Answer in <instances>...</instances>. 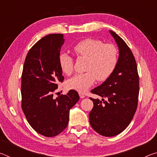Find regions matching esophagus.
<instances>
[{
  "label": "esophagus",
  "instance_id": "esophagus-1",
  "mask_svg": "<svg viewBox=\"0 0 157 157\" xmlns=\"http://www.w3.org/2000/svg\"><path fill=\"white\" fill-rule=\"evenodd\" d=\"M79 95L80 98H85V95H84V94H82V93H79Z\"/></svg>",
  "mask_w": 157,
  "mask_h": 157
}]
</instances>
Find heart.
Segmentation results:
<instances>
[{
	"instance_id": "1",
	"label": "heart",
	"mask_w": 157,
	"mask_h": 157,
	"mask_svg": "<svg viewBox=\"0 0 157 157\" xmlns=\"http://www.w3.org/2000/svg\"><path fill=\"white\" fill-rule=\"evenodd\" d=\"M73 51L79 58H86V73L77 74L67 82L68 89L85 92L96 79L105 81L111 76L118 62V50L112 44H103L95 39H85L73 46ZM59 64L62 72L69 75L74 69V59L67 52L59 55Z\"/></svg>"
}]
</instances>
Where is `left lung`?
I'll return each mask as SVG.
<instances>
[{"mask_svg": "<svg viewBox=\"0 0 157 157\" xmlns=\"http://www.w3.org/2000/svg\"><path fill=\"white\" fill-rule=\"evenodd\" d=\"M109 32L118 46L119 57L109 78L91 91L102 99L90 98L94 107L89 113L92 128L107 137L119 134L131 123L139 94V77L134 55L121 37Z\"/></svg>", "mask_w": 157, "mask_h": 157, "instance_id": "1", "label": "left lung"}]
</instances>
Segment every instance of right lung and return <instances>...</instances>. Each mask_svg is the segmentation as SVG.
Here are the masks:
<instances>
[{"label": "right lung", "instance_id": "add662e5", "mask_svg": "<svg viewBox=\"0 0 157 157\" xmlns=\"http://www.w3.org/2000/svg\"><path fill=\"white\" fill-rule=\"evenodd\" d=\"M62 34L43 37L29 50L21 76V107L35 131L46 137L59 134L68 124L69 111L79 97L71 89L55 98L53 93L64 78L59 64Z\"/></svg>", "mask_w": 157, "mask_h": 157}]
</instances>
